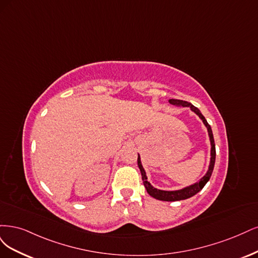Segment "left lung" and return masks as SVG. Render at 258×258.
Wrapping results in <instances>:
<instances>
[{"label": "left lung", "mask_w": 258, "mask_h": 258, "mask_svg": "<svg viewBox=\"0 0 258 258\" xmlns=\"http://www.w3.org/2000/svg\"><path fill=\"white\" fill-rule=\"evenodd\" d=\"M169 103L174 105V106H182V107H189L190 110L194 111L199 118H201L204 122V124L206 125L207 130H208V134H209V138H210V144H211V157H210V164H209V168H208L207 173L205 176L199 180L196 183L183 187L181 189H177V190H163V189H157L155 187H153L150 182L148 181L146 171L141 165V161H140V156L138 154V159H137V163H138V167L140 169L141 172V177H143V181H144V185L147 189L148 194L154 197L155 199H159V201H164V202H177V201H183V199H187L189 197H192L194 195H196L199 190H202L203 187L206 185V183L209 181L213 168H214V163H215V145H214V138H213V134H212V130L211 126L208 124L207 120L205 119L204 115L202 114V112L199 111V109L197 107H195L194 105H192L188 102L185 101H181V99H169Z\"/></svg>", "instance_id": "obj_1"}]
</instances>
